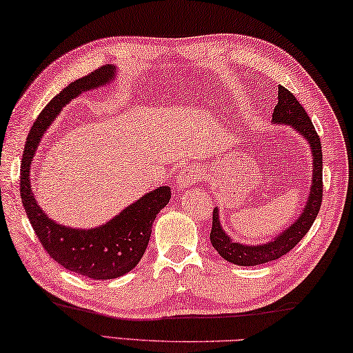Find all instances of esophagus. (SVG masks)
<instances>
[{"mask_svg":"<svg viewBox=\"0 0 353 353\" xmlns=\"http://www.w3.org/2000/svg\"><path fill=\"white\" fill-rule=\"evenodd\" d=\"M202 179H203V174L199 168L182 170L181 172H179V176L176 179V187H177V190L188 188V187H191V185L201 182Z\"/></svg>","mask_w":353,"mask_h":353,"instance_id":"1","label":"esophagus"}]
</instances>
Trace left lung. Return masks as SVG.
I'll use <instances>...</instances> for the list:
<instances>
[{
    "label": "left lung",
    "mask_w": 353,
    "mask_h": 353,
    "mask_svg": "<svg viewBox=\"0 0 353 353\" xmlns=\"http://www.w3.org/2000/svg\"><path fill=\"white\" fill-rule=\"evenodd\" d=\"M273 123L290 125L301 136H304L310 145L313 156V176L310 194L303 213L290 227L279 233L272 242L261 245H245L234 242L223 232L219 221V210H213V227H211L210 241L223 259L236 265H259L265 264L290 252L296 243L304 238L315 222L318 211L323 202V151L315 126L312 125L309 114L296 97L284 86L278 88V103L273 110Z\"/></svg>",
    "instance_id": "8db88e82"
}]
</instances>
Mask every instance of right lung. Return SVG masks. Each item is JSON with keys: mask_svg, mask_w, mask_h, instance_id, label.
<instances>
[{"mask_svg": "<svg viewBox=\"0 0 353 353\" xmlns=\"http://www.w3.org/2000/svg\"><path fill=\"white\" fill-rule=\"evenodd\" d=\"M115 66L105 65L75 80L49 101L40 112L26 140L20 191L21 202L43 248L69 272L91 279H114L131 272L148 247L156 216L171 199L170 187H159L131 203L105 225L89 230L70 228L54 222L37 203L30 188V163L44 131L63 106L81 92L114 80Z\"/></svg>", "mask_w": 353, "mask_h": 353, "instance_id": "obj_1", "label": "right lung"}]
</instances>
